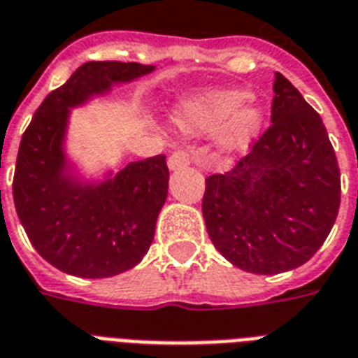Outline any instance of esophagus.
<instances>
[{
	"mask_svg": "<svg viewBox=\"0 0 358 358\" xmlns=\"http://www.w3.org/2000/svg\"><path fill=\"white\" fill-rule=\"evenodd\" d=\"M193 148H180L174 150L173 154L169 155V169L171 171H178V169H184L193 161Z\"/></svg>",
	"mask_w": 358,
	"mask_h": 358,
	"instance_id": "1",
	"label": "esophagus"
}]
</instances>
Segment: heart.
Returning a JSON list of instances; mask_svg holds the SVG:
<instances>
[{
	"label": "heart",
	"instance_id": "1",
	"mask_svg": "<svg viewBox=\"0 0 358 358\" xmlns=\"http://www.w3.org/2000/svg\"><path fill=\"white\" fill-rule=\"evenodd\" d=\"M263 113L248 101L242 90H214L185 105L180 124L189 133H208L222 127V148L240 152L261 127Z\"/></svg>",
	"mask_w": 358,
	"mask_h": 358
}]
</instances>
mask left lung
<instances>
[{"label":"left lung","mask_w":358,"mask_h":358,"mask_svg":"<svg viewBox=\"0 0 358 358\" xmlns=\"http://www.w3.org/2000/svg\"><path fill=\"white\" fill-rule=\"evenodd\" d=\"M270 120L250 154L204 180L212 244L252 274H280L310 261L336 222L342 191L323 120L282 73Z\"/></svg>","instance_id":"1"}]
</instances>
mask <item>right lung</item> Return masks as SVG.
<instances>
[{"label":"right lung","mask_w":358,"mask_h":358,"mask_svg":"<svg viewBox=\"0 0 358 358\" xmlns=\"http://www.w3.org/2000/svg\"><path fill=\"white\" fill-rule=\"evenodd\" d=\"M154 65L88 62L35 110L16 157L13 197L27 238L45 261L78 278H110L141 263L152 245L169 189L167 157L154 155L99 185L65 176L64 135L69 108Z\"/></svg>","instance_id":"add662e5"}]
</instances>
